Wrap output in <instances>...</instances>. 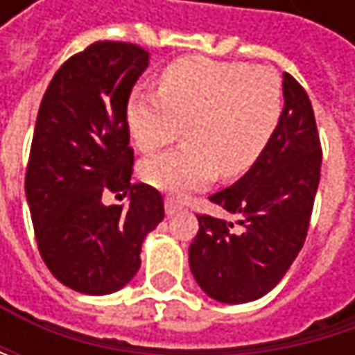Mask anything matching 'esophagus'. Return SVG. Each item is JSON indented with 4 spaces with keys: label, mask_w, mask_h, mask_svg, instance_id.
Returning a JSON list of instances; mask_svg holds the SVG:
<instances>
[{
    "label": "esophagus",
    "mask_w": 355,
    "mask_h": 355,
    "mask_svg": "<svg viewBox=\"0 0 355 355\" xmlns=\"http://www.w3.org/2000/svg\"><path fill=\"white\" fill-rule=\"evenodd\" d=\"M164 207H166V214H168V216H173V214H177V211L182 209V201L177 199V197H166Z\"/></svg>",
    "instance_id": "obj_1"
}]
</instances>
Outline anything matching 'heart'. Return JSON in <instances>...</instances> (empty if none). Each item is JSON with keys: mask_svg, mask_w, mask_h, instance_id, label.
<instances>
[{"mask_svg": "<svg viewBox=\"0 0 355 355\" xmlns=\"http://www.w3.org/2000/svg\"><path fill=\"white\" fill-rule=\"evenodd\" d=\"M284 114L279 76L247 61L189 55L168 63L158 92L133 90L127 125L133 144L154 154L187 131V146L146 160L141 178L187 195L218 177L239 178L263 158Z\"/></svg>", "mask_w": 355, "mask_h": 355, "instance_id": "heart-1", "label": "heart"}]
</instances>
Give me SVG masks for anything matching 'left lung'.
<instances>
[{
	"label": "left lung",
	"mask_w": 355,
	"mask_h": 355,
	"mask_svg": "<svg viewBox=\"0 0 355 355\" xmlns=\"http://www.w3.org/2000/svg\"><path fill=\"white\" fill-rule=\"evenodd\" d=\"M284 114L263 158L209 201L239 216L199 214L189 265L214 300L243 304L271 292L306 241L320 178L319 131L306 90L284 73Z\"/></svg>",
	"instance_id": "obj_1"
}]
</instances>
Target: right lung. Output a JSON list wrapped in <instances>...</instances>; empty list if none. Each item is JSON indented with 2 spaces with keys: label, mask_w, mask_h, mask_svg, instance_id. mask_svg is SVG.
Returning <instances> with one entry per match:
<instances>
[{
  "label": "right lung",
  "mask_w": 355,
  "mask_h": 355,
  "mask_svg": "<svg viewBox=\"0 0 355 355\" xmlns=\"http://www.w3.org/2000/svg\"><path fill=\"white\" fill-rule=\"evenodd\" d=\"M148 61L133 42L96 40L57 69L38 108L26 166L36 245L51 273L82 294L129 284L164 218L160 191L131 184L127 103ZM107 190H129L130 207L105 206Z\"/></svg>",
  "instance_id": "right-lung-1"
}]
</instances>
